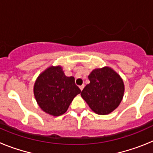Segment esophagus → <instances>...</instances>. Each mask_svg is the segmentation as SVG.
Wrapping results in <instances>:
<instances>
[{
  "label": "esophagus",
  "instance_id": "34e87169",
  "mask_svg": "<svg viewBox=\"0 0 153 153\" xmlns=\"http://www.w3.org/2000/svg\"><path fill=\"white\" fill-rule=\"evenodd\" d=\"M83 88H84V85H82V86H79V89H80L81 91L83 90Z\"/></svg>",
  "mask_w": 153,
  "mask_h": 153
}]
</instances>
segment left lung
Returning <instances> with one entry per match:
<instances>
[{
  "instance_id": "left-lung-1",
  "label": "left lung",
  "mask_w": 153,
  "mask_h": 153,
  "mask_svg": "<svg viewBox=\"0 0 153 153\" xmlns=\"http://www.w3.org/2000/svg\"><path fill=\"white\" fill-rule=\"evenodd\" d=\"M86 85L81 97L94 113L106 115L117 109L124 93L123 81L109 67L95 69L88 76Z\"/></svg>"
}]
</instances>
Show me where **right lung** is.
Returning <instances> with one entry per match:
<instances>
[{"instance_id":"1","label":"right lung","mask_w":153,"mask_h":153,"mask_svg":"<svg viewBox=\"0 0 153 153\" xmlns=\"http://www.w3.org/2000/svg\"><path fill=\"white\" fill-rule=\"evenodd\" d=\"M81 92L74 76H66L61 67H51L42 73L33 87L36 100L45 113L58 117L68 109Z\"/></svg>"}]
</instances>
